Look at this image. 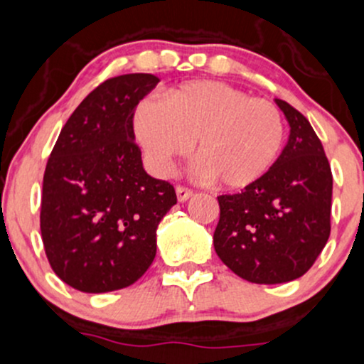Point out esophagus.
Returning <instances> with one entry per match:
<instances>
[{"label":"esophagus","instance_id":"1","mask_svg":"<svg viewBox=\"0 0 364 364\" xmlns=\"http://www.w3.org/2000/svg\"><path fill=\"white\" fill-rule=\"evenodd\" d=\"M176 195H178L179 202H186L192 197L193 192L190 188H186V186H176Z\"/></svg>","mask_w":364,"mask_h":364}]
</instances>
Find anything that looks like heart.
Wrapping results in <instances>:
<instances>
[{
	"mask_svg": "<svg viewBox=\"0 0 364 364\" xmlns=\"http://www.w3.org/2000/svg\"><path fill=\"white\" fill-rule=\"evenodd\" d=\"M134 136L160 174L186 159L197 143L200 174L228 190L259 181L284 144V118L267 99L221 82H192L143 99L134 112Z\"/></svg>",
	"mask_w": 364,
	"mask_h": 364,
	"instance_id": "b5f03b06",
	"label": "heart"
}]
</instances>
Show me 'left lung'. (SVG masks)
I'll list each match as a JSON object with an SVG mask.
<instances>
[{
	"instance_id": "left-lung-1",
	"label": "left lung",
	"mask_w": 364,
	"mask_h": 364,
	"mask_svg": "<svg viewBox=\"0 0 364 364\" xmlns=\"http://www.w3.org/2000/svg\"><path fill=\"white\" fill-rule=\"evenodd\" d=\"M289 137L272 169L240 193L220 195L214 250L221 262L256 284L301 277L330 237L333 176L312 125L275 99Z\"/></svg>"
}]
</instances>
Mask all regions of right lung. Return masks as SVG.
Segmentation results:
<instances>
[{"instance_id":"right-lung-1","label":"right lung","mask_w":364,"mask_h":364,"mask_svg":"<svg viewBox=\"0 0 364 364\" xmlns=\"http://www.w3.org/2000/svg\"><path fill=\"white\" fill-rule=\"evenodd\" d=\"M160 80L102 82L68 118L47 162L40 228L52 270L83 293L134 284L156 255V227L176 204L171 183L143 169L134 112Z\"/></svg>"}]
</instances>
